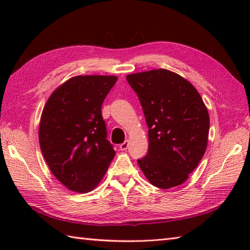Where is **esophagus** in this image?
Here are the masks:
<instances>
[{"label": "esophagus", "mask_w": 250, "mask_h": 250, "mask_svg": "<svg viewBox=\"0 0 250 250\" xmlns=\"http://www.w3.org/2000/svg\"><path fill=\"white\" fill-rule=\"evenodd\" d=\"M128 147H129V141H125V142L122 143V144H120V146H119L120 150H126V149H128Z\"/></svg>", "instance_id": "34e87169"}]
</instances>
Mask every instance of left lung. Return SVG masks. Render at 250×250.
<instances>
[{
  "instance_id": "1",
  "label": "left lung",
  "mask_w": 250,
  "mask_h": 250,
  "mask_svg": "<svg viewBox=\"0 0 250 250\" xmlns=\"http://www.w3.org/2000/svg\"><path fill=\"white\" fill-rule=\"evenodd\" d=\"M140 99L148 125V153L137 163L151 185H182L203 158L209 116L187 79L164 68L126 76Z\"/></svg>"
}]
</instances>
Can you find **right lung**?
<instances>
[{"instance_id": "right-lung-1", "label": "right lung", "mask_w": 250, "mask_h": 250, "mask_svg": "<svg viewBox=\"0 0 250 250\" xmlns=\"http://www.w3.org/2000/svg\"><path fill=\"white\" fill-rule=\"evenodd\" d=\"M117 79L72 77L51 93L42 113V153L56 178L75 192L97 187L115 157L101 109Z\"/></svg>"}]
</instances>
